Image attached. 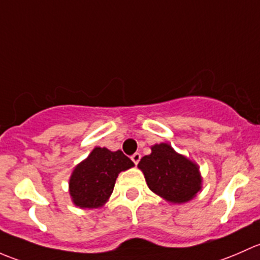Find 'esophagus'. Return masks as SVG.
I'll return each instance as SVG.
<instances>
[{
    "label": "esophagus",
    "mask_w": 260,
    "mask_h": 260,
    "mask_svg": "<svg viewBox=\"0 0 260 260\" xmlns=\"http://www.w3.org/2000/svg\"><path fill=\"white\" fill-rule=\"evenodd\" d=\"M140 159H141V155L139 154V152H135V154H134V155H131V160H133L134 164H135V165L139 164Z\"/></svg>",
    "instance_id": "1"
}]
</instances>
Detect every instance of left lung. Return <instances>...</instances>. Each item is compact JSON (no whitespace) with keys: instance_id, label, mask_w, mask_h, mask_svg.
<instances>
[{"instance_id":"obj_1","label":"left lung","mask_w":260,"mask_h":260,"mask_svg":"<svg viewBox=\"0 0 260 260\" xmlns=\"http://www.w3.org/2000/svg\"><path fill=\"white\" fill-rule=\"evenodd\" d=\"M150 190L170 203H185L199 191L202 179L194 162L174 151L168 144L151 148L138 165Z\"/></svg>"}]
</instances>
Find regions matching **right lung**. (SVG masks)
<instances>
[{
    "label": "right lung",
    "instance_id": "1",
    "mask_svg": "<svg viewBox=\"0 0 260 260\" xmlns=\"http://www.w3.org/2000/svg\"><path fill=\"white\" fill-rule=\"evenodd\" d=\"M134 162L121 151L95 148L86 160L75 168L70 179L72 202L80 208H99L109 199L120 171Z\"/></svg>",
    "mask_w": 260,
    "mask_h": 260
}]
</instances>
